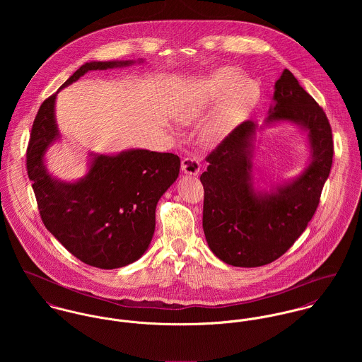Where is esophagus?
Wrapping results in <instances>:
<instances>
[{"label": "esophagus", "mask_w": 362, "mask_h": 362, "mask_svg": "<svg viewBox=\"0 0 362 362\" xmlns=\"http://www.w3.org/2000/svg\"><path fill=\"white\" fill-rule=\"evenodd\" d=\"M181 170L185 173V174H189V175H198L199 171H201V163L197 157L194 156H188V157H184L182 161H181Z\"/></svg>", "instance_id": "1"}]
</instances>
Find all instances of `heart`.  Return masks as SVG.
I'll list each match as a JSON object with an SVG mask.
<instances>
[{
  "label": "heart",
  "mask_w": 362,
  "mask_h": 362,
  "mask_svg": "<svg viewBox=\"0 0 362 362\" xmlns=\"http://www.w3.org/2000/svg\"><path fill=\"white\" fill-rule=\"evenodd\" d=\"M259 88L235 68H220L204 81L197 95L185 104L178 118L191 122L220 103L202 127V139L217 144L227 136L258 103Z\"/></svg>",
  "instance_id": "b5f03b06"
}]
</instances>
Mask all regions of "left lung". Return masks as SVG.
Masks as SVG:
<instances>
[{"instance_id": "left-lung-1", "label": "left lung", "mask_w": 362, "mask_h": 362, "mask_svg": "<svg viewBox=\"0 0 362 362\" xmlns=\"http://www.w3.org/2000/svg\"><path fill=\"white\" fill-rule=\"evenodd\" d=\"M267 124L290 121L308 134L310 161L304 173L270 194L252 184L257 124L235 127L207 156L204 231L211 252L238 267H258L286 254L304 233L319 205L333 160L332 128L323 108L284 69L274 85Z\"/></svg>"}]
</instances>
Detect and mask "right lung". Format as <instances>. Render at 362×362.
Masks as SVG:
<instances>
[{
	"label": "right lung",
	"mask_w": 362,
	"mask_h": 362,
	"mask_svg": "<svg viewBox=\"0 0 362 362\" xmlns=\"http://www.w3.org/2000/svg\"><path fill=\"white\" fill-rule=\"evenodd\" d=\"M132 61H93L82 65L61 88L88 71L125 66ZM57 93L37 111L26 152L40 217L46 228L75 257L100 269H117L141 258L156 224V205L177 180L180 157L145 149L96 155L76 182L54 180L45 167L47 148L59 132L54 117Z\"/></svg>",
	"instance_id": "1"
}]
</instances>
